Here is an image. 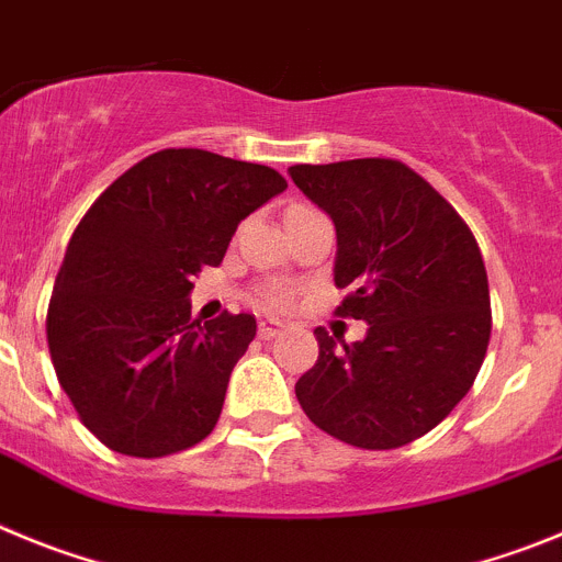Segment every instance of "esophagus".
Here are the masks:
<instances>
[{"instance_id": "obj_1", "label": "esophagus", "mask_w": 562, "mask_h": 562, "mask_svg": "<svg viewBox=\"0 0 562 562\" xmlns=\"http://www.w3.org/2000/svg\"><path fill=\"white\" fill-rule=\"evenodd\" d=\"M282 330H285V327H282L280 322H260V327H257L260 338H266V341H271V338L282 336Z\"/></svg>"}]
</instances>
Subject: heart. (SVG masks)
<instances>
[{"mask_svg": "<svg viewBox=\"0 0 562 562\" xmlns=\"http://www.w3.org/2000/svg\"><path fill=\"white\" fill-rule=\"evenodd\" d=\"M293 300V291L291 288H266V291H260V305L262 307H274V311H282V307L291 305Z\"/></svg>", "mask_w": 562, "mask_h": 562, "instance_id": "heart-1", "label": "heart"}]
</instances>
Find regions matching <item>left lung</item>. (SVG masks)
<instances>
[{"instance_id":"8db88e82","label":"left lung","mask_w":562,"mask_h":562,"mask_svg":"<svg viewBox=\"0 0 562 562\" xmlns=\"http://www.w3.org/2000/svg\"><path fill=\"white\" fill-rule=\"evenodd\" d=\"M293 184L336 224L344 318L363 341L316 327L318 361L296 381L302 412L367 451L414 442L470 392L493 313L476 237L442 195L397 159L293 165Z\"/></svg>"}]
</instances>
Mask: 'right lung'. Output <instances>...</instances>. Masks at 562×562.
Returning a JSON list of instances; mask_svg holds the SVG:
<instances>
[{
    "label": "right lung",
    "mask_w": 562,
    "mask_h": 562,
    "mask_svg": "<svg viewBox=\"0 0 562 562\" xmlns=\"http://www.w3.org/2000/svg\"><path fill=\"white\" fill-rule=\"evenodd\" d=\"M288 181L266 165L165 148L89 206L55 277L47 344L55 375L105 448L156 459L210 437L251 313L190 316L193 280L221 266L237 224Z\"/></svg>",
    "instance_id": "obj_1"
}]
</instances>
